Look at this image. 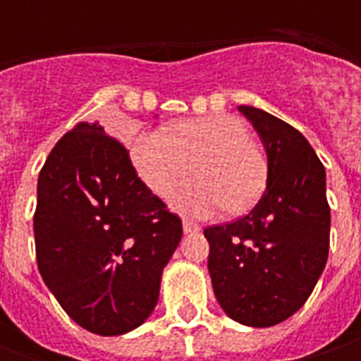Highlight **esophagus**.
<instances>
[{
	"mask_svg": "<svg viewBox=\"0 0 361 361\" xmlns=\"http://www.w3.org/2000/svg\"><path fill=\"white\" fill-rule=\"evenodd\" d=\"M201 229L197 223H192V221H183V231L185 233H197V231Z\"/></svg>",
	"mask_w": 361,
	"mask_h": 361,
	"instance_id": "34e87169",
	"label": "esophagus"
}]
</instances>
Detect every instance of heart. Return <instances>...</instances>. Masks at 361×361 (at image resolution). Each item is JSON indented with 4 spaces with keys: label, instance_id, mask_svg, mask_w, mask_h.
Returning a JSON list of instances; mask_svg holds the SVG:
<instances>
[{
    "label": "heart",
    "instance_id": "obj_1",
    "mask_svg": "<svg viewBox=\"0 0 361 361\" xmlns=\"http://www.w3.org/2000/svg\"><path fill=\"white\" fill-rule=\"evenodd\" d=\"M130 154L140 178L159 197H169L195 164L199 178L173 195L174 207L192 216L223 207L241 213L265 185L263 157L247 126L233 116L180 120L171 128L140 132Z\"/></svg>",
    "mask_w": 361,
    "mask_h": 361
}]
</instances>
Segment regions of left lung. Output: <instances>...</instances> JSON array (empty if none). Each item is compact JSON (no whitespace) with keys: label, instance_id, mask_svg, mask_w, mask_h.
I'll return each instance as SVG.
<instances>
[{"label":"left lung","instance_id":"obj_1","mask_svg":"<svg viewBox=\"0 0 361 361\" xmlns=\"http://www.w3.org/2000/svg\"><path fill=\"white\" fill-rule=\"evenodd\" d=\"M267 152V188L249 215L204 229L216 301L243 326L269 327L312 295L329 251L326 169L305 136L239 106Z\"/></svg>","mask_w":361,"mask_h":361}]
</instances>
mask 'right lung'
<instances>
[{"label":"right lung","mask_w":361,"mask_h":361,"mask_svg":"<svg viewBox=\"0 0 361 361\" xmlns=\"http://www.w3.org/2000/svg\"><path fill=\"white\" fill-rule=\"evenodd\" d=\"M34 237L63 312L92 334L120 336L154 310L183 223L140 180L126 146L80 122L39 171Z\"/></svg>","instance_id":"right-lung-1"}]
</instances>
